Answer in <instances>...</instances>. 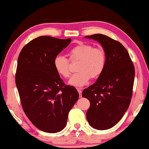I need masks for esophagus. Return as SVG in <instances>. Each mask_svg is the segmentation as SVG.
I'll list each match as a JSON object with an SVG mask.
<instances>
[{"label": "esophagus", "mask_w": 149, "mask_h": 149, "mask_svg": "<svg viewBox=\"0 0 149 149\" xmlns=\"http://www.w3.org/2000/svg\"><path fill=\"white\" fill-rule=\"evenodd\" d=\"M77 91L79 93V94L80 95V97H81V93H82V89H77Z\"/></svg>", "instance_id": "esophagus-1"}]
</instances>
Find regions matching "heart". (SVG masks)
I'll return each mask as SVG.
<instances>
[{"mask_svg":"<svg viewBox=\"0 0 149 149\" xmlns=\"http://www.w3.org/2000/svg\"><path fill=\"white\" fill-rule=\"evenodd\" d=\"M70 58L72 61H79L77 71L69 80V84L73 86L84 87L92 78H97L104 71L107 56L104 49L101 47H93L91 45L79 42L69 52ZM54 66L56 71L61 76L67 78L70 76L69 60L61 54L56 56L54 59Z\"/></svg>","mask_w":149,"mask_h":149,"instance_id":"heart-1","label":"heart"}]
</instances>
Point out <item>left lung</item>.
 <instances>
[{
    "instance_id": "left-lung-1",
    "label": "left lung",
    "mask_w": 149,
    "mask_h": 149,
    "mask_svg": "<svg viewBox=\"0 0 149 149\" xmlns=\"http://www.w3.org/2000/svg\"><path fill=\"white\" fill-rule=\"evenodd\" d=\"M85 38L99 42L107 56L104 70L97 81L83 91L82 97L90 101L87 120L95 129L108 130L120 122L129 107L135 68L127 50L120 42L102 34Z\"/></svg>"
}]
</instances>
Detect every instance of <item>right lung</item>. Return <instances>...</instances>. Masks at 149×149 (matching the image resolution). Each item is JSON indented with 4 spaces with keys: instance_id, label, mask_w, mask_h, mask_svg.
<instances>
[{
    "instance_id": "add662e5",
    "label": "right lung",
    "mask_w": 149,
    "mask_h": 149,
    "mask_svg": "<svg viewBox=\"0 0 149 149\" xmlns=\"http://www.w3.org/2000/svg\"><path fill=\"white\" fill-rule=\"evenodd\" d=\"M71 41L40 36L19 54L16 84L22 108L42 132L54 133L64 129L70 110L79 98L76 89L65 85L54 66V58Z\"/></svg>"
}]
</instances>
